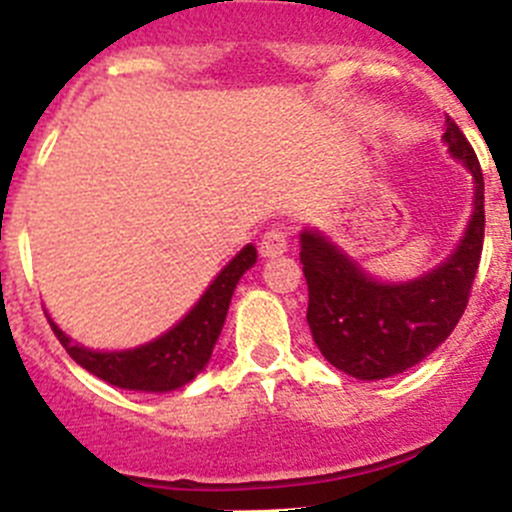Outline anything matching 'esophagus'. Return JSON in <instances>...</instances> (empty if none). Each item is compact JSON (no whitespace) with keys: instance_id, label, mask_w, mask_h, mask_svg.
<instances>
[{"instance_id":"34e87169","label":"esophagus","mask_w":512,"mask_h":512,"mask_svg":"<svg viewBox=\"0 0 512 512\" xmlns=\"http://www.w3.org/2000/svg\"><path fill=\"white\" fill-rule=\"evenodd\" d=\"M287 251V233L282 228H269L261 238V256L264 259H274Z\"/></svg>"}]
</instances>
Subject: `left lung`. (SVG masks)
<instances>
[{"label":"left lung","mask_w":512,"mask_h":512,"mask_svg":"<svg viewBox=\"0 0 512 512\" xmlns=\"http://www.w3.org/2000/svg\"><path fill=\"white\" fill-rule=\"evenodd\" d=\"M443 146L472 174V215L454 251L405 282H384L348 256L330 235L302 228L307 325L325 361L361 382L395 377L431 356L469 302L485 241V179L469 140L446 117Z\"/></svg>","instance_id":"left-lung-1"}]
</instances>
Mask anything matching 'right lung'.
Returning a JSON list of instances; mask_svg holds the SVG:
<instances>
[{
    "mask_svg": "<svg viewBox=\"0 0 512 512\" xmlns=\"http://www.w3.org/2000/svg\"><path fill=\"white\" fill-rule=\"evenodd\" d=\"M256 259H259L256 246L246 243L212 279L210 287L202 292L200 300L194 302L192 310L179 323L140 346L120 348V351H94L76 343L66 330L58 328L51 315H48V323L71 359L112 387L135 392L182 390L184 384L192 382L210 364L212 348L228 318L235 284L241 282Z\"/></svg>",
    "mask_w": 512,
    "mask_h": 512,
    "instance_id": "right-lung-1",
    "label": "right lung"
}]
</instances>
